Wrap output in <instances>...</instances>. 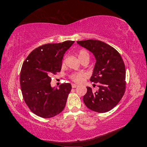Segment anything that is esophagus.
I'll list each match as a JSON object with an SVG mask.
<instances>
[{
	"mask_svg": "<svg viewBox=\"0 0 147 147\" xmlns=\"http://www.w3.org/2000/svg\"><path fill=\"white\" fill-rule=\"evenodd\" d=\"M76 87H78V85H76V84H72V88H76Z\"/></svg>",
	"mask_w": 147,
	"mask_h": 147,
	"instance_id": "esophagus-1",
	"label": "esophagus"
}]
</instances>
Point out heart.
<instances>
[{"mask_svg":"<svg viewBox=\"0 0 147 147\" xmlns=\"http://www.w3.org/2000/svg\"><path fill=\"white\" fill-rule=\"evenodd\" d=\"M85 58H89V54L88 52L86 51H84V50L80 51L78 53V58L80 59V61H81L82 59ZM65 61H63L62 65L65 66ZM84 76V74L83 73H74L71 76V78L72 80L75 82L79 83L82 80Z\"/></svg>","mask_w":147,"mask_h":147,"instance_id":"1","label":"heart"}]
</instances>
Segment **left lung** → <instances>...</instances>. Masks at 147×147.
<instances>
[{
	"mask_svg": "<svg viewBox=\"0 0 147 147\" xmlns=\"http://www.w3.org/2000/svg\"><path fill=\"white\" fill-rule=\"evenodd\" d=\"M77 43L93 54L96 63L90 80L99 83L96 92L87 87L84 102L96 112L109 111L119 102L125 92L126 69L122 57L113 47L101 41L88 39Z\"/></svg>",
	"mask_w": 147,
	"mask_h": 147,
	"instance_id": "8db88e82",
	"label": "left lung"
}]
</instances>
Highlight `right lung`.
<instances>
[{"instance_id":"right-lung-1","label":"right lung","mask_w":147,"mask_h":147,"mask_svg":"<svg viewBox=\"0 0 147 147\" xmlns=\"http://www.w3.org/2000/svg\"><path fill=\"white\" fill-rule=\"evenodd\" d=\"M74 43L66 41L43 45L24 60L20 74L21 91L26 105L36 115L53 117L65 106L71 84H61L59 89L52 88L51 76L61 71L64 54Z\"/></svg>"}]
</instances>
